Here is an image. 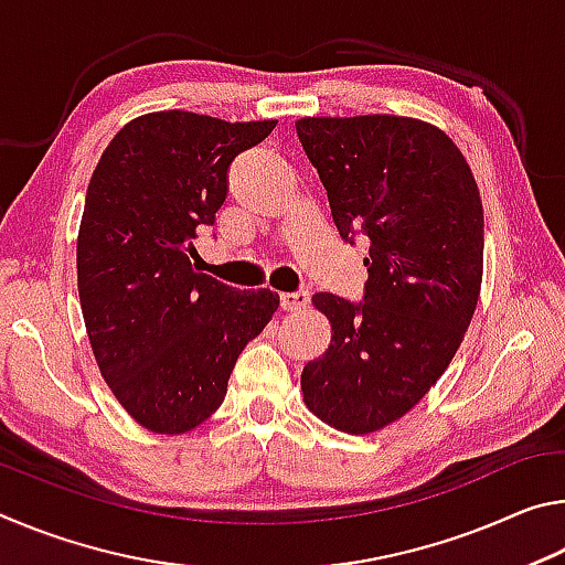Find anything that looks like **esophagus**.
Returning <instances> with one entry per match:
<instances>
[{"mask_svg": "<svg viewBox=\"0 0 565 565\" xmlns=\"http://www.w3.org/2000/svg\"><path fill=\"white\" fill-rule=\"evenodd\" d=\"M281 301V309L284 311H301L306 303H309V291L306 289H299V291H284L279 296Z\"/></svg>", "mask_w": 565, "mask_h": 565, "instance_id": "esophagus-1", "label": "esophagus"}]
</instances>
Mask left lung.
Returning <instances> with one entry per match:
<instances>
[{
	"label": "left lung",
	"mask_w": 565,
	"mask_h": 565,
	"mask_svg": "<svg viewBox=\"0 0 565 565\" xmlns=\"http://www.w3.org/2000/svg\"><path fill=\"white\" fill-rule=\"evenodd\" d=\"M296 134L341 238L371 242L363 301L313 294L331 343L303 366V401L339 431L374 434L408 414L461 347L481 294V194L434 124L303 117Z\"/></svg>",
	"instance_id": "left-lung-1"
}]
</instances>
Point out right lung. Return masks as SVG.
<instances>
[{"label": "right lung", "instance_id": "add662e5", "mask_svg": "<svg viewBox=\"0 0 565 565\" xmlns=\"http://www.w3.org/2000/svg\"><path fill=\"white\" fill-rule=\"evenodd\" d=\"M274 127L151 111L119 129L89 179L76 238L84 323L111 394L154 434L204 424L279 309L271 289L238 291L189 262L224 204L228 164Z\"/></svg>", "mask_w": 565, "mask_h": 565}]
</instances>
